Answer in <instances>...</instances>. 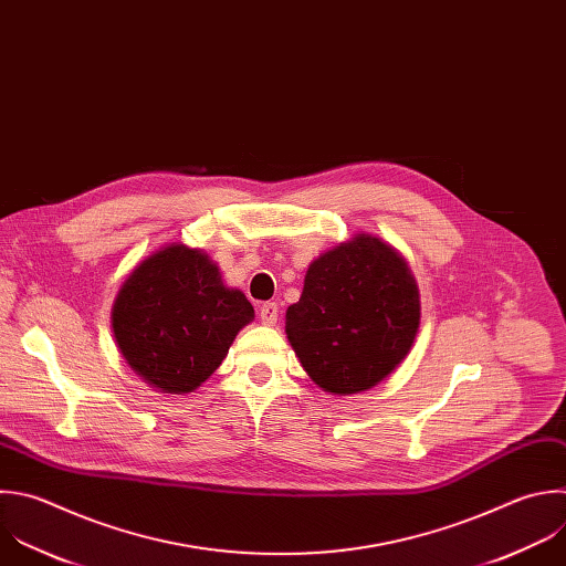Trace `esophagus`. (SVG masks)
Wrapping results in <instances>:
<instances>
[{
    "label": "esophagus",
    "mask_w": 566,
    "mask_h": 566,
    "mask_svg": "<svg viewBox=\"0 0 566 566\" xmlns=\"http://www.w3.org/2000/svg\"><path fill=\"white\" fill-rule=\"evenodd\" d=\"M277 317H280V306L275 302H264L260 306V319L266 324V326H273L277 324Z\"/></svg>",
    "instance_id": "obj_1"
}]
</instances>
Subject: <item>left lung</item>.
I'll use <instances>...</instances> for the list:
<instances>
[{"instance_id":"1","label":"left lung","mask_w":566,"mask_h":566,"mask_svg":"<svg viewBox=\"0 0 566 566\" xmlns=\"http://www.w3.org/2000/svg\"><path fill=\"white\" fill-rule=\"evenodd\" d=\"M420 326V297L407 262L385 242L357 235L317 258L286 335L311 380L350 396L378 385L407 357Z\"/></svg>"}]
</instances>
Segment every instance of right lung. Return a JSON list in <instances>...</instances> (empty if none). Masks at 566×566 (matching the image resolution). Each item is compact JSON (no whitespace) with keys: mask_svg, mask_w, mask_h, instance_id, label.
Segmentation results:
<instances>
[{"mask_svg":"<svg viewBox=\"0 0 566 566\" xmlns=\"http://www.w3.org/2000/svg\"><path fill=\"white\" fill-rule=\"evenodd\" d=\"M255 317L242 291L196 249L170 244L144 260L113 306V331L130 368L164 394H191L222 364Z\"/></svg>","mask_w":566,"mask_h":566,"instance_id":"add662e5","label":"right lung"}]
</instances>
